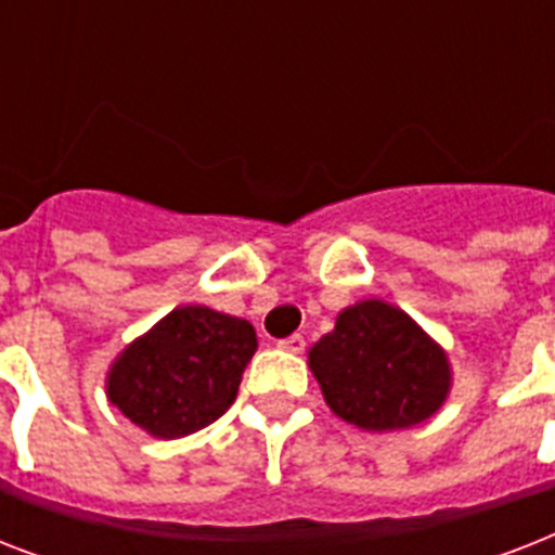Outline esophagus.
I'll use <instances>...</instances> for the list:
<instances>
[{
  "mask_svg": "<svg viewBox=\"0 0 555 555\" xmlns=\"http://www.w3.org/2000/svg\"><path fill=\"white\" fill-rule=\"evenodd\" d=\"M279 348H282V351H291V354H302V351H305V337L294 334V337L279 339Z\"/></svg>",
  "mask_w": 555,
  "mask_h": 555,
  "instance_id": "obj_1",
  "label": "esophagus"
}]
</instances>
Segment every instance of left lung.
Returning a JSON list of instances; mask_svg holds the SVG:
<instances>
[{
    "mask_svg": "<svg viewBox=\"0 0 555 555\" xmlns=\"http://www.w3.org/2000/svg\"><path fill=\"white\" fill-rule=\"evenodd\" d=\"M308 360L325 403L360 429H409L447 400V354L409 313L379 299L339 313Z\"/></svg>",
    "mask_w": 555,
    "mask_h": 555,
    "instance_id": "obj_1",
    "label": "left lung"
}]
</instances>
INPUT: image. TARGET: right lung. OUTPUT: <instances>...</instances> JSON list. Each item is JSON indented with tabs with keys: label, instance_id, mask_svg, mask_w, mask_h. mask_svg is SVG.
<instances>
[{
	"label": "right lung",
	"instance_id": "1",
	"mask_svg": "<svg viewBox=\"0 0 555 555\" xmlns=\"http://www.w3.org/2000/svg\"><path fill=\"white\" fill-rule=\"evenodd\" d=\"M253 354L250 322L184 305L117 357L108 400L155 438H184L233 405Z\"/></svg>",
	"mask_w": 555,
	"mask_h": 555
}]
</instances>
